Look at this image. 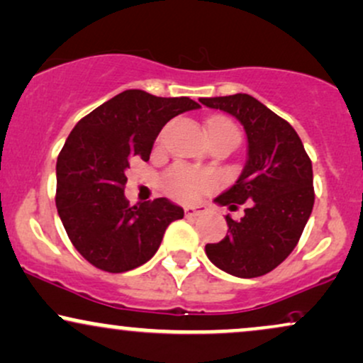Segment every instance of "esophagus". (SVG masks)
<instances>
[{"label": "esophagus", "instance_id": "esophagus-1", "mask_svg": "<svg viewBox=\"0 0 363 363\" xmlns=\"http://www.w3.org/2000/svg\"><path fill=\"white\" fill-rule=\"evenodd\" d=\"M184 211L186 216H199L206 213V206H203V204H199V206H186Z\"/></svg>", "mask_w": 363, "mask_h": 363}]
</instances>
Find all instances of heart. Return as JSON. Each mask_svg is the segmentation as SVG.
Segmentation results:
<instances>
[{"label": "heart", "instance_id": "obj_1", "mask_svg": "<svg viewBox=\"0 0 363 363\" xmlns=\"http://www.w3.org/2000/svg\"><path fill=\"white\" fill-rule=\"evenodd\" d=\"M208 133L228 132L238 135L237 126L225 116H211L206 121ZM165 191L170 198L182 201V203H194L203 194L211 193L218 186V179L215 174L206 172V170H196L187 167V165H174L165 176Z\"/></svg>", "mask_w": 363, "mask_h": 363}]
</instances>
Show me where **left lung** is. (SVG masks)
I'll return each instance as SVG.
<instances>
[{
	"mask_svg": "<svg viewBox=\"0 0 363 363\" xmlns=\"http://www.w3.org/2000/svg\"><path fill=\"white\" fill-rule=\"evenodd\" d=\"M204 106L235 116L247 133V164L238 181L215 203L231 211L247 203L238 221L226 216L228 233L208 243L206 255L235 277H260L282 264L298 245L314 204L313 165L296 130L250 94L201 98Z\"/></svg>",
	"mask_w": 363,
	"mask_h": 363,
	"instance_id": "left-lung-1",
	"label": "left lung"
}]
</instances>
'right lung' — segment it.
Listing matches in <instances>:
<instances>
[{"mask_svg": "<svg viewBox=\"0 0 363 363\" xmlns=\"http://www.w3.org/2000/svg\"><path fill=\"white\" fill-rule=\"evenodd\" d=\"M201 108L193 99L159 98L128 89L74 126L57 157L55 206L67 237L94 267L111 274L143 265L184 209L165 198L130 206L125 198L130 160L150 159L162 126Z\"/></svg>", "mask_w": 363, "mask_h": 363, "instance_id": "obj_1", "label": "right lung"}]
</instances>
